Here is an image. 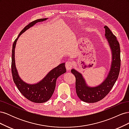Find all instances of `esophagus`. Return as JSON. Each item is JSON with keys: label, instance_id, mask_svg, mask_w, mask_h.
<instances>
[{"label": "esophagus", "instance_id": "1", "mask_svg": "<svg viewBox=\"0 0 129 129\" xmlns=\"http://www.w3.org/2000/svg\"><path fill=\"white\" fill-rule=\"evenodd\" d=\"M66 68L67 71L71 70L73 67V63L71 61H68L66 62Z\"/></svg>", "mask_w": 129, "mask_h": 129}]
</instances>
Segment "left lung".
Listing matches in <instances>:
<instances>
[{"mask_svg":"<svg viewBox=\"0 0 129 129\" xmlns=\"http://www.w3.org/2000/svg\"><path fill=\"white\" fill-rule=\"evenodd\" d=\"M105 36L112 51V62L110 71L103 83L95 87H88L82 74L75 69L71 72L76 79V91L79 98L83 102L95 103L104 99L114 86L119 75L120 68V50L119 44L115 35L107 26Z\"/></svg>","mask_w":129,"mask_h":129,"instance_id":"1","label":"left lung"}]
</instances>
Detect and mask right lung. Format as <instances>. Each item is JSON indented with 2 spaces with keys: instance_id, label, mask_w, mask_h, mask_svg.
Instances as JSON below:
<instances>
[{
  "instance_id": "1",
  "label": "right lung",
  "mask_w": 129,
  "mask_h": 129,
  "mask_svg": "<svg viewBox=\"0 0 129 129\" xmlns=\"http://www.w3.org/2000/svg\"><path fill=\"white\" fill-rule=\"evenodd\" d=\"M46 19L47 18L37 19L36 20L31 22L28 25L25 27V28L19 34L18 37L14 41L12 50L11 71L14 82L19 90L25 98L31 102L37 103L46 102L52 97L55 88L56 79L58 76L66 72L65 63H61L57 67L53 69L40 82L35 84H28L21 80L18 75L15 65L14 49L18 39L22 33L36 23L45 21Z\"/></svg>"
}]
</instances>
